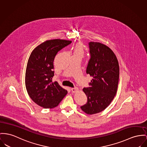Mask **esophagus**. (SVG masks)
Here are the masks:
<instances>
[{
  "mask_svg": "<svg viewBox=\"0 0 147 147\" xmlns=\"http://www.w3.org/2000/svg\"><path fill=\"white\" fill-rule=\"evenodd\" d=\"M71 90L72 91V92H74V93H75L76 92H78V88H71Z\"/></svg>",
  "mask_w": 147,
  "mask_h": 147,
  "instance_id": "esophagus-1",
  "label": "esophagus"
}]
</instances>
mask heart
Segmentation results:
<instances>
[{
    "mask_svg": "<svg viewBox=\"0 0 147 147\" xmlns=\"http://www.w3.org/2000/svg\"><path fill=\"white\" fill-rule=\"evenodd\" d=\"M85 51L81 43L76 44L72 51V56L80 57L81 59L84 56Z\"/></svg>",
    "mask_w": 147,
    "mask_h": 147,
    "instance_id": "heart-1",
    "label": "heart"
}]
</instances>
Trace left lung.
Returning a JSON list of instances; mask_svg holds the SVG:
<instances>
[{
	"mask_svg": "<svg viewBox=\"0 0 147 147\" xmlns=\"http://www.w3.org/2000/svg\"><path fill=\"white\" fill-rule=\"evenodd\" d=\"M90 59L86 74L92 77L90 87L84 88L88 101L81 107L85 113L92 115L105 109L116 95L119 78V66L113 51L99 42L88 43Z\"/></svg>",
	"mask_w": 147,
	"mask_h": 147,
	"instance_id": "1",
	"label": "left lung"
}]
</instances>
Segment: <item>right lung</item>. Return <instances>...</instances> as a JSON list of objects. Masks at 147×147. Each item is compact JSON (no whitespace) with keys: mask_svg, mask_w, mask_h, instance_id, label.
<instances>
[{"mask_svg":"<svg viewBox=\"0 0 147 147\" xmlns=\"http://www.w3.org/2000/svg\"><path fill=\"white\" fill-rule=\"evenodd\" d=\"M71 42L65 39L48 40L36 47L30 55L26 72V87L30 98L41 107H56L67 93L57 81L52 82L53 61L58 52Z\"/></svg>","mask_w":147,"mask_h":147,"instance_id":"obj_1","label":"right lung"}]
</instances>
